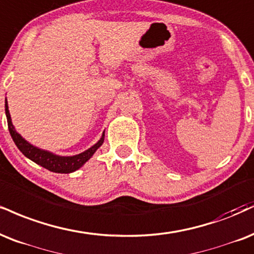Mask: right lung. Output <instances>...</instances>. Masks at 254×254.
Here are the masks:
<instances>
[{"mask_svg": "<svg viewBox=\"0 0 254 254\" xmlns=\"http://www.w3.org/2000/svg\"><path fill=\"white\" fill-rule=\"evenodd\" d=\"M5 115H7L9 132H10L11 138H13L17 148L20 149V151L22 152L24 156L28 157L29 160L35 162L36 164H39V166L44 167L46 169L51 170V172L53 173L67 174V173L75 172V170L79 169L85 162L90 160V158L92 157V155L96 152L97 149L103 144L104 135L97 144H94L92 148H90L86 151L81 152V154L75 155V156H71V157L57 156V155H53L52 152L41 150V149H38L35 148L34 145L29 144L27 140H24L22 137H21V135H19V133L15 131L13 124H11V118H10V114H9L7 100H5Z\"/></svg>", "mask_w": 254, "mask_h": 254, "instance_id": "right-lung-1", "label": "right lung"}]
</instances>
